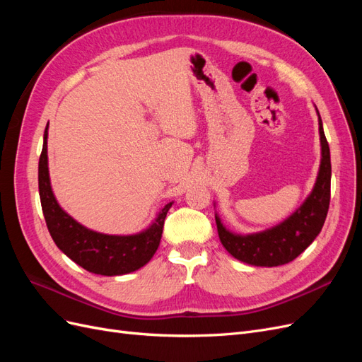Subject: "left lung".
Returning <instances> with one entry per match:
<instances>
[{"instance_id": "obj_1", "label": "left lung", "mask_w": 362, "mask_h": 362, "mask_svg": "<svg viewBox=\"0 0 362 362\" xmlns=\"http://www.w3.org/2000/svg\"><path fill=\"white\" fill-rule=\"evenodd\" d=\"M317 116H319L322 146L320 168L311 193L306 196L298 210L275 226L245 235L226 229L216 213V225L221 243L238 261L258 267L287 264L296 257H299L320 234L331 201V152L325 137L319 110H317Z\"/></svg>"}]
</instances>
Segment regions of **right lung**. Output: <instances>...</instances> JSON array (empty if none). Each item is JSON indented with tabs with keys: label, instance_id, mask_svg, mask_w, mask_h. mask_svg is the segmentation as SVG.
<instances>
[{
	"label": "right lung",
	"instance_id": "add662e5",
	"mask_svg": "<svg viewBox=\"0 0 362 362\" xmlns=\"http://www.w3.org/2000/svg\"><path fill=\"white\" fill-rule=\"evenodd\" d=\"M42 211L54 243L74 262L95 275L117 276L136 272L151 261L160 246L164 218L173 202L164 205L144 231L128 235L103 234L76 222L59 205L48 170V125L39 158Z\"/></svg>",
	"mask_w": 362,
	"mask_h": 362
}]
</instances>
